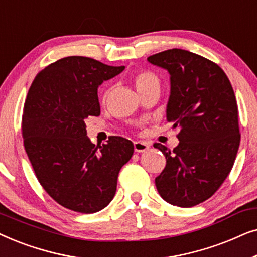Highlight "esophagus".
<instances>
[{
  "instance_id": "34e87169",
  "label": "esophagus",
  "mask_w": 257,
  "mask_h": 257,
  "mask_svg": "<svg viewBox=\"0 0 257 257\" xmlns=\"http://www.w3.org/2000/svg\"><path fill=\"white\" fill-rule=\"evenodd\" d=\"M133 146H135V151L138 153H142V152H145L150 149V145L149 144L144 143V142H135L133 143Z\"/></svg>"
}]
</instances>
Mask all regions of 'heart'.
Here are the masks:
<instances>
[{
    "instance_id": "1",
    "label": "heart",
    "mask_w": 257,
    "mask_h": 257,
    "mask_svg": "<svg viewBox=\"0 0 257 257\" xmlns=\"http://www.w3.org/2000/svg\"><path fill=\"white\" fill-rule=\"evenodd\" d=\"M135 83H136V87L137 90H138V92H142V91L151 89V87L160 86V80L158 78V76L152 71H147V70H144V71H139L136 73ZM107 94H108V90H106L104 92V98H106Z\"/></svg>"
}]
</instances>
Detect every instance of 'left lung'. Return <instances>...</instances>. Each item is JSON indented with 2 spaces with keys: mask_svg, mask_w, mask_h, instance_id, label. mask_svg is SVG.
<instances>
[{
  "mask_svg": "<svg viewBox=\"0 0 257 257\" xmlns=\"http://www.w3.org/2000/svg\"><path fill=\"white\" fill-rule=\"evenodd\" d=\"M147 61L170 73L166 118L179 130L173 151L153 145L166 158L157 189L173 206L199 205L219 189L236 158L241 136L234 90L219 65L191 51L170 49Z\"/></svg>",
  "mask_w": 257,
  "mask_h": 257,
  "instance_id": "left-lung-1",
  "label": "left lung"
}]
</instances>
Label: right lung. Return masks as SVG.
<instances>
[{
  "mask_svg": "<svg viewBox=\"0 0 257 257\" xmlns=\"http://www.w3.org/2000/svg\"><path fill=\"white\" fill-rule=\"evenodd\" d=\"M83 56L58 59L38 72L28 92L22 137L35 174L45 192L65 208L96 213L112 201L120 168L133 144L110 137L91 143L85 119L99 115L98 87L124 71Z\"/></svg>",
  "mask_w": 257,
  "mask_h": 257,
  "instance_id": "right-lung-1",
  "label": "right lung"
}]
</instances>
